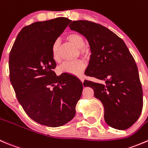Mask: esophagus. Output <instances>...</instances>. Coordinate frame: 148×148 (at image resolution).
<instances>
[{
	"label": "esophagus",
	"instance_id": "1",
	"mask_svg": "<svg viewBox=\"0 0 148 148\" xmlns=\"http://www.w3.org/2000/svg\"><path fill=\"white\" fill-rule=\"evenodd\" d=\"M79 79H80V81H81L82 83H83V80H84V77H83V76H80V77H79Z\"/></svg>",
	"mask_w": 148,
	"mask_h": 148
}]
</instances>
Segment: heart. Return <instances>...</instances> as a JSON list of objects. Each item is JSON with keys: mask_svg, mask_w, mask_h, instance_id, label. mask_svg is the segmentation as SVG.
<instances>
[{"mask_svg": "<svg viewBox=\"0 0 148 148\" xmlns=\"http://www.w3.org/2000/svg\"><path fill=\"white\" fill-rule=\"evenodd\" d=\"M67 39L72 43L75 47L79 49L80 56L87 58L90 53V48L86 45V41L82 34L79 33H71L67 35ZM60 44L58 41H55L52 46L51 55L52 59L55 62H59L60 60L59 52ZM86 68V64L81 60L73 61V62H65L60 66L58 67V71L59 73H68L73 75H80Z\"/></svg>", "mask_w": 148, "mask_h": 148, "instance_id": "obj_1", "label": "heart"}]
</instances>
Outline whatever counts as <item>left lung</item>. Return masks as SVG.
<instances>
[{"mask_svg":"<svg viewBox=\"0 0 148 148\" xmlns=\"http://www.w3.org/2000/svg\"><path fill=\"white\" fill-rule=\"evenodd\" d=\"M82 34L90 45L91 55L86 75L104 83L85 80L104 108V119L110 127L127 130L138 119L143 106V88L134 58L124 41L105 26L89 21L69 25Z\"/></svg>","mask_w":148,"mask_h":148,"instance_id":"left-lung-1","label":"left lung"}]
</instances>
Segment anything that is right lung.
Returning a JSON list of instances; mask_svg holds the SVG:
<instances>
[{
  "label": "right lung",
  "mask_w": 148,
  "mask_h": 148,
  "mask_svg": "<svg viewBox=\"0 0 148 148\" xmlns=\"http://www.w3.org/2000/svg\"><path fill=\"white\" fill-rule=\"evenodd\" d=\"M71 22L59 17L24 26L10 52V80L18 102L31 119L48 127L64 125L74 117L83 90L75 76H57L54 71L52 46Z\"/></svg>",
  "instance_id": "1"
}]
</instances>
